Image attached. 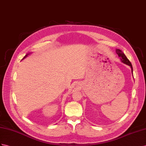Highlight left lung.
<instances>
[{
  "label": "left lung",
  "instance_id": "1",
  "mask_svg": "<svg viewBox=\"0 0 146 146\" xmlns=\"http://www.w3.org/2000/svg\"><path fill=\"white\" fill-rule=\"evenodd\" d=\"M116 52H117V54H118V55L119 56V57H120L121 61L123 63L128 65H129L131 67V72L133 73V66H132L131 63V62H129V60L127 58V57H126V55H125V54L123 53V52L121 50H119V49H117V50H116Z\"/></svg>",
  "mask_w": 146,
  "mask_h": 146
}]
</instances>
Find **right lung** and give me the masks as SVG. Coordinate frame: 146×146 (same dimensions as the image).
I'll list each match as a JSON object with an SVG mask.
<instances>
[{
  "label": "right lung",
  "instance_id": "obj_1",
  "mask_svg": "<svg viewBox=\"0 0 146 146\" xmlns=\"http://www.w3.org/2000/svg\"><path fill=\"white\" fill-rule=\"evenodd\" d=\"M28 55H29V54H27V55H25V57H23V59H24V58H26V57H27V56H28Z\"/></svg>",
  "mask_w": 146,
  "mask_h": 146
}]
</instances>
